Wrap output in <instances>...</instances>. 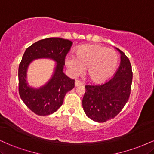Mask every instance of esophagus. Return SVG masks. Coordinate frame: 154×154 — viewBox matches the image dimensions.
Returning a JSON list of instances; mask_svg holds the SVG:
<instances>
[{"instance_id": "esophagus-1", "label": "esophagus", "mask_w": 154, "mask_h": 154, "mask_svg": "<svg viewBox=\"0 0 154 154\" xmlns=\"http://www.w3.org/2000/svg\"><path fill=\"white\" fill-rule=\"evenodd\" d=\"M75 87H77V86H80L82 85V82H80L79 80H75Z\"/></svg>"}]
</instances>
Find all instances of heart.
<instances>
[{
    "label": "heart",
    "mask_w": 154,
    "mask_h": 154,
    "mask_svg": "<svg viewBox=\"0 0 154 154\" xmlns=\"http://www.w3.org/2000/svg\"><path fill=\"white\" fill-rule=\"evenodd\" d=\"M119 63L115 51L99 45H84L76 51V56L69 55L65 64L69 72L75 77L85 69V75L93 82L106 80L114 73Z\"/></svg>",
    "instance_id": "heart-1"
}]
</instances>
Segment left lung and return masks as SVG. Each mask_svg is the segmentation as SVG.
I'll return each mask as SVG.
<instances>
[{"label":"left lung","mask_w":154,"mask_h":154,"mask_svg":"<svg viewBox=\"0 0 154 154\" xmlns=\"http://www.w3.org/2000/svg\"><path fill=\"white\" fill-rule=\"evenodd\" d=\"M121 63L112 78L100 85H85L82 107L90 119L104 122L115 117L129 99L132 80L130 60L119 49Z\"/></svg>","instance_id":"8db88e82"}]
</instances>
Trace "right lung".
<instances>
[{"label": "right lung", "mask_w": 154, "mask_h": 154, "mask_svg": "<svg viewBox=\"0 0 154 154\" xmlns=\"http://www.w3.org/2000/svg\"><path fill=\"white\" fill-rule=\"evenodd\" d=\"M72 42L60 38L39 40L26 48L19 66V93L25 105L35 114L46 116L56 112L63 104L67 92L75 88V80L63 73L65 56ZM51 59L56 62L49 80L40 88L32 87L27 81L29 64L36 59Z\"/></svg>", "instance_id": "right-lung-1"}]
</instances>
